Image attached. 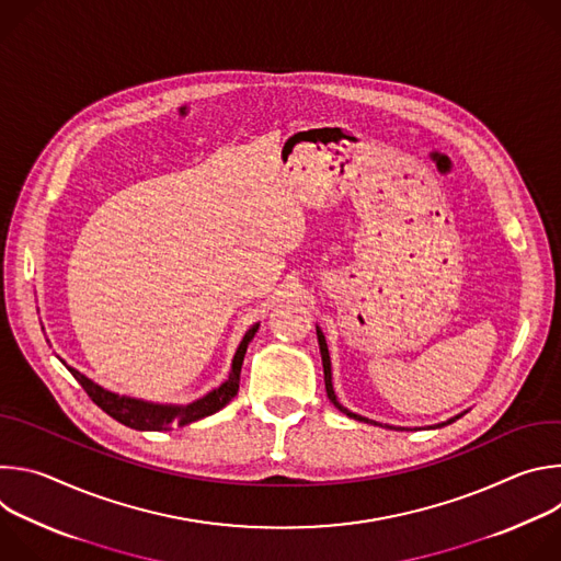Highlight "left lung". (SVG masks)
I'll use <instances>...</instances> for the list:
<instances>
[{"label":"left lung","mask_w":561,"mask_h":561,"mask_svg":"<svg viewBox=\"0 0 561 561\" xmlns=\"http://www.w3.org/2000/svg\"><path fill=\"white\" fill-rule=\"evenodd\" d=\"M317 340H319V351H322V362H324V381H327V392H329V399L331 402L335 404V409H340L342 413H346L348 417H353V420H359V422H368L366 417H362V415H355V413H351V411H346L340 402H337V397H335V390H333V381H331V357H329V348H327V340H324V335H322V331L317 329ZM461 415H457V417H453V420H448V422H444V424H437V426H446V424H450V422H455V420H459ZM375 424V422H373ZM392 428V426H390ZM397 431H402V428H397Z\"/></svg>","instance_id":"obj_1"}]
</instances>
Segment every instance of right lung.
<instances>
[{"mask_svg": "<svg viewBox=\"0 0 561 561\" xmlns=\"http://www.w3.org/2000/svg\"><path fill=\"white\" fill-rule=\"evenodd\" d=\"M255 333H257V324L244 335L242 344H239L228 379L217 390L208 392L206 397H202V399H197V402L186 404V407H159V404L139 402V399L119 397V394L108 392L102 386L93 383L89 377H84L79 370H75L70 366H66V368L79 381V386L87 390V394L93 399V402L106 415L117 420L119 424H124L128 428H135V431H167L171 426H186L191 422L208 417V415L221 411L230 402V399L239 390V373H242L244 355H247V348H249L251 340L255 337Z\"/></svg>", "mask_w": 561, "mask_h": 561, "instance_id": "add662e5", "label": "right lung"}]
</instances>
